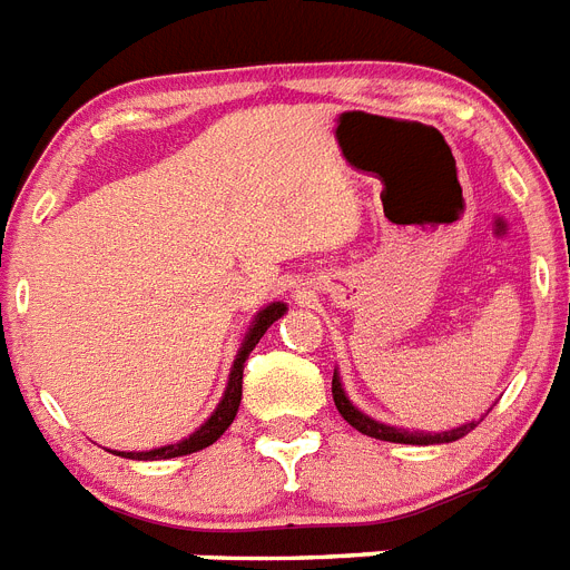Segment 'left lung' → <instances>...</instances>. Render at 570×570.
<instances>
[{"instance_id":"left-lung-1","label":"left lung","mask_w":570,"mask_h":570,"mask_svg":"<svg viewBox=\"0 0 570 570\" xmlns=\"http://www.w3.org/2000/svg\"><path fill=\"white\" fill-rule=\"evenodd\" d=\"M333 403H336L338 414H342L347 423L356 429V432L367 434V438H376V440H389V443H411V446H432V443H452V440H461L463 434H470L472 429L478 425V420L472 423H463L455 425V429H446V432H409V429H400V425H389L382 423V420L367 417L365 411L356 409L351 403V396L344 394V385H342V376H338V367L333 371Z\"/></svg>"}]
</instances>
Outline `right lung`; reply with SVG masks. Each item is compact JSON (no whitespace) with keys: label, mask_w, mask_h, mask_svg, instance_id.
<instances>
[{"label":"right lung","mask_w":570,"mask_h":570,"mask_svg":"<svg viewBox=\"0 0 570 570\" xmlns=\"http://www.w3.org/2000/svg\"><path fill=\"white\" fill-rule=\"evenodd\" d=\"M286 313V304L284 301H272L261 313L252 318L248 324L246 336H243L240 347H237V356H234V365L228 371V382H226V391H223V400L217 403V409L212 411V417L205 420L194 434L188 438H181L179 443H167V446L159 449H150V452H115V455L121 458H130V461H167V458H181V455H190V452H199V449L212 446L217 443L219 434L226 432L228 425L234 423L237 417V409H240V400H243V365H246L248 353L255 351V344L261 342L263 333L272 327V324Z\"/></svg>","instance_id":"1"}]
</instances>
